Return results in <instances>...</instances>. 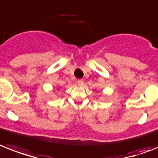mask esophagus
I'll return each mask as SVG.
<instances>
[{
  "mask_svg": "<svg viewBox=\"0 0 158 158\" xmlns=\"http://www.w3.org/2000/svg\"><path fill=\"white\" fill-rule=\"evenodd\" d=\"M77 84L79 85L80 86L83 85V84H84V82H83V79H79V80L77 81Z\"/></svg>",
  "mask_w": 158,
  "mask_h": 158,
  "instance_id": "esophagus-1",
  "label": "esophagus"
}]
</instances>
